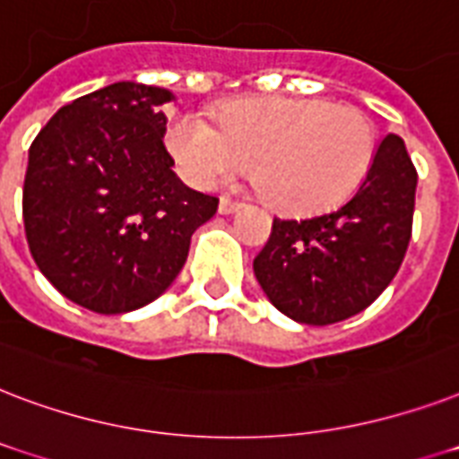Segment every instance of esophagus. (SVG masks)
I'll return each instance as SVG.
<instances>
[{"label":"esophagus","mask_w":459,"mask_h":459,"mask_svg":"<svg viewBox=\"0 0 459 459\" xmlns=\"http://www.w3.org/2000/svg\"><path fill=\"white\" fill-rule=\"evenodd\" d=\"M241 208L239 201H232L230 196H222L220 198V205H218V211L220 215H230V212H237Z\"/></svg>","instance_id":"1"}]
</instances>
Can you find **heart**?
I'll return each mask as SVG.
<instances>
[{"instance_id":"heart-1","label":"heart","mask_w":459,"mask_h":459,"mask_svg":"<svg viewBox=\"0 0 459 459\" xmlns=\"http://www.w3.org/2000/svg\"><path fill=\"white\" fill-rule=\"evenodd\" d=\"M211 124L177 115L165 143L184 179L211 189L251 160L261 196L278 211L308 212L340 204L371 167L376 131L351 105L321 98H251L230 102Z\"/></svg>"}]
</instances>
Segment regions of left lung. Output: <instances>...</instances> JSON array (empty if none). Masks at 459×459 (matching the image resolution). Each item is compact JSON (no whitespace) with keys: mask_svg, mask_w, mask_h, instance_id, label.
Listing matches in <instances>:
<instances>
[{"mask_svg":"<svg viewBox=\"0 0 459 459\" xmlns=\"http://www.w3.org/2000/svg\"><path fill=\"white\" fill-rule=\"evenodd\" d=\"M414 191L404 141L388 134L350 201L304 220H273L254 258L273 307L297 323L330 325L374 304L410 247Z\"/></svg>","mask_w":459,"mask_h":459,"instance_id":"1","label":"left lung"}]
</instances>
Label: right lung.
<instances>
[{"instance_id": "1", "label": "right lung", "mask_w": 459, "mask_h": 459, "mask_svg": "<svg viewBox=\"0 0 459 459\" xmlns=\"http://www.w3.org/2000/svg\"><path fill=\"white\" fill-rule=\"evenodd\" d=\"M165 88L119 81L64 105L35 136L23 225L45 278L95 314L151 304L186 263L218 198L172 172Z\"/></svg>"}]
</instances>
